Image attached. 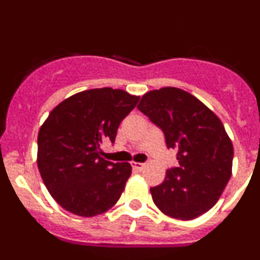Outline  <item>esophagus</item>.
<instances>
[{
    "label": "esophagus",
    "mask_w": 260,
    "mask_h": 260,
    "mask_svg": "<svg viewBox=\"0 0 260 260\" xmlns=\"http://www.w3.org/2000/svg\"><path fill=\"white\" fill-rule=\"evenodd\" d=\"M132 167L134 168V169H137V171H142L144 167H146V164H143V162H137V161H133L132 162Z\"/></svg>",
    "instance_id": "obj_1"
}]
</instances>
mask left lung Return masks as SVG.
<instances>
[{"label":"left lung","mask_w":260,"mask_h":260,"mask_svg":"<svg viewBox=\"0 0 260 260\" xmlns=\"http://www.w3.org/2000/svg\"><path fill=\"white\" fill-rule=\"evenodd\" d=\"M161 128L178 167L151 187L156 207L173 219L192 220L213 207L232 176L233 144L220 118L203 103L176 87L148 91L138 105Z\"/></svg>","instance_id":"1"}]
</instances>
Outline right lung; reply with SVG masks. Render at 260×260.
<instances>
[{
  "label": "right lung",
  "mask_w": 260,
  "mask_h": 260,
  "mask_svg": "<svg viewBox=\"0 0 260 260\" xmlns=\"http://www.w3.org/2000/svg\"><path fill=\"white\" fill-rule=\"evenodd\" d=\"M139 96L123 89H86L59 103L38 135V168L45 187L63 210L83 217L107 212L118 202L132 174L128 162L100 156L113 143Z\"/></svg>",
  "instance_id": "add662e5"
}]
</instances>
